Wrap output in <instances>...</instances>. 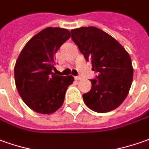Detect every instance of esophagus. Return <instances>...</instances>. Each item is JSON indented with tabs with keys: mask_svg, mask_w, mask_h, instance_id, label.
<instances>
[{
	"mask_svg": "<svg viewBox=\"0 0 149 149\" xmlns=\"http://www.w3.org/2000/svg\"><path fill=\"white\" fill-rule=\"evenodd\" d=\"M74 79H75V80H80L81 77L80 76H75L74 77Z\"/></svg>",
	"mask_w": 149,
	"mask_h": 149,
	"instance_id": "1",
	"label": "esophagus"
}]
</instances>
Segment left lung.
Listing matches in <instances>:
<instances>
[{
	"mask_svg": "<svg viewBox=\"0 0 149 149\" xmlns=\"http://www.w3.org/2000/svg\"><path fill=\"white\" fill-rule=\"evenodd\" d=\"M71 38L85 59L98 74L91 79L92 88L83 95L88 108L97 113L115 109L127 96L133 80L128 53L120 43L95 26L71 30Z\"/></svg>",
	"mask_w": 149,
	"mask_h": 149,
	"instance_id": "obj_1",
	"label": "left lung"
}]
</instances>
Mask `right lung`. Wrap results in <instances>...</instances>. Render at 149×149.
Wrapping results in <instances>:
<instances>
[{
	"instance_id": "right-lung-1",
	"label": "right lung",
	"mask_w": 149,
	"mask_h": 149,
	"mask_svg": "<svg viewBox=\"0 0 149 149\" xmlns=\"http://www.w3.org/2000/svg\"><path fill=\"white\" fill-rule=\"evenodd\" d=\"M70 37L67 29L47 27L34 36L18 56L15 84L24 103L33 111L50 114L63 104L66 89L74 79L53 72L54 55Z\"/></svg>"
}]
</instances>
